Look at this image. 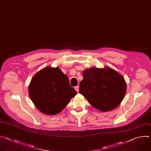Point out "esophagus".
Masks as SVG:
<instances>
[{"mask_svg": "<svg viewBox=\"0 0 151 151\" xmlns=\"http://www.w3.org/2000/svg\"><path fill=\"white\" fill-rule=\"evenodd\" d=\"M74 89L76 90L77 92H78V91H79V87L78 86H76L74 87Z\"/></svg>", "mask_w": 151, "mask_h": 151, "instance_id": "34e87169", "label": "esophagus"}]
</instances>
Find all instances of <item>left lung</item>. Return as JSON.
I'll return each mask as SVG.
<instances>
[{"mask_svg": "<svg viewBox=\"0 0 151 151\" xmlns=\"http://www.w3.org/2000/svg\"><path fill=\"white\" fill-rule=\"evenodd\" d=\"M79 87L80 93L96 109L106 112L116 108L126 94V83L123 76L106 67L86 69Z\"/></svg>", "mask_w": 151, "mask_h": 151, "instance_id": "1", "label": "left lung"}]
</instances>
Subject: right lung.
<instances>
[{"label":"right lung","mask_w":151,"mask_h":151,"mask_svg":"<svg viewBox=\"0 0 151 151\" xmlns=\"http://www.w3.org/2000/svg\"><path fill=\"white\" fill-rule=\"evenodd\" d=\"M28 93L37 108L50 115L61 112L77 95L68 77L59 68L50 67L34 76L29 84Z\"/></svg>","instance_id":"1"}]
</instances>
